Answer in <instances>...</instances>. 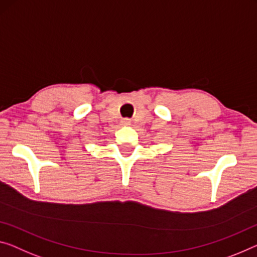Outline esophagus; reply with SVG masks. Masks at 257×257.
Segmentation results:
<instances>
[{"instance_id":"obj_1","label":"esophagus","mask_w":257,"mask_h":257,"mask_svg":"<svg viewBox=\"0 0 257 257\" xmlns=\"http://www.w3.org/2000/svg\"><path fill=\"white\" fill-rule=\"evenodd\" d=\"M121 124H123V125H130V120L128 119H123V120H121Z\"/></svg>"}]
</instances>
